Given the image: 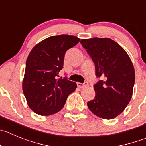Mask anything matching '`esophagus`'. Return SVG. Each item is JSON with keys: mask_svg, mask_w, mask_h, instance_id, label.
<instances>
[{"mask_svg": "<svg viewBox=\"0 0 146 146\" xmlns=\"http://www.w3.org/2000/svg\"><path fill=\"white\" fill-rule=\"evenodd\" d=\"M77 86L79 88H84V87L87 86H88V83H84V84H81V83H77Z\"/></svg>", "mask_w": 146, "mask_h": 146, "instance_id": "obj_1", "label": "esophagus"}]
</instances>
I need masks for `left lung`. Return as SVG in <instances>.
<instances>
[{
    "label": "left lung",
    "mask_w": 146,
    "mask_h": 146,
    "mask_svg": "<svg viewBox=\"0 0 146 146\" xmlns=\"http://www.w3.org/2000/svg\"><path fill=\"white\" fill-rule=\"evenodd\" d=\"M95 65V97L88 102L90 111L99 117L111 119L120 114L133 96L135 69L130 57L118 43L110 38L81 39Z\"/></svg>",
    "instance_id": "1"
}]
</instances>
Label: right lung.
Returning a JSON list of instances; mask_svg holds the SVG:
<instances>
[{
  "label": "right lung",
  "mask_w": 146,
  "mask_h": 146,
  "mask_svg": "<svg viewBox=\"0 0 146 146\" xmlns=\"http://www.w3.org/2000/svg\"><path fill=\"white\" fill-rule=\"evenodd\" d=\"M79 41L73 35L50 36L36 44L29 54L22 89L29 107L36 114L49 116L60 111L68 95L77 88L75 82L58 77L65 52Z\"/></svg>",
  "instance_id": "right-lung-1"
}]
</instances>
